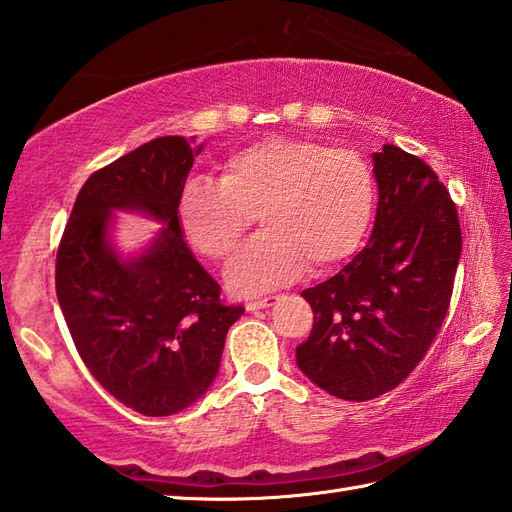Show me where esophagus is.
I'll use <instances>...</instances> for the list:
<instances>
[{
    "label": "esophagus",
    "instance_id": "esophagus-1",
    "mask_svg": "<svg viewBox=\"0 0 512 512\" xmlns=\"http://www.w3.org/2000/svg\"><path fill=\"white\" fill-rule=\"evenodd\" d=\"M277 299H279V297H264V299H259V301H248V303H246V310H248V312H255V310L270 308V306H275Z\"/></svg>",
    "mask_w": 512,
    "mask_h": 512
}]
</instances>
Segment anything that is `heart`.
<instances>
[{"label":"heart","mask_w":512,"mask_h":512,"mask_svg":"<svg viewBox=\"0 0 512 512\" xmlns=\"http://www.w3.org/2000/svg\"><path fill=\"white\" fill-rule=\"evenodd\" d=\"M376 206V178L363 154L308 138L273 136L228 156L220 180L184 187L178 222L195 253L220 262L257 220L264 233L226 266L233 295L255 297L319 275L356 253Z\"/></svg>","instance_id":"heart-1"}]
</instances>
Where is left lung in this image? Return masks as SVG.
Masks as SVG:
<instances>
[{
    "instance_id": "8db88e82",
    "label": "left lung",
    "mask_w": 512,
    "mask_h": 512,
    "mask_svg": "<svg viewBox=\"0 0 512 512\" xmlns=\"http://www.w3.org/2000/svg\"><path fill=\"white\" fill-rule=\"evenodd\" d=\"M378 206L367 246L301 292L314 312L297 367L341 400L378 398L405 380L447 317L462 253L460 220L429 165L400 147L372 154Z\"/></svg>"
}]
</instances>
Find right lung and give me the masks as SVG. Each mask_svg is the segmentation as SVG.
<instances>
[{"mask_svg":"<svg viewBox=\"0 0 512 512\" xmlns=\"http://www.w3.org/2000/svg\"><path fill=\"white\" fill-rule=\"evenodd\" d=\"M162 136L96 171L76 195L57 253V299L72 341L105 391L143 416H173L198 402L217 376L226 332L242 306L184 242L178 204L204 149ZM163 228L125 256L113 244L115 211Z\"/></svg>","mask_w":512,"mask_h":512,"instance_id":"right-lung-1","label":"right lung"}]
</instances>
